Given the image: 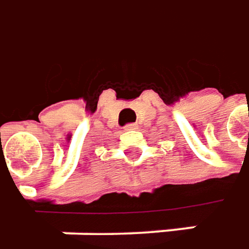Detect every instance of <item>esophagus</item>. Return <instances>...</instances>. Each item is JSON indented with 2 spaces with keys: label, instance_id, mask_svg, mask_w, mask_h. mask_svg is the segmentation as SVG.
I'll return each mask as SVG.
<instances>
[{
  "label": "esophagus",
  "instance_id": "esophagus-1",
  "mask_svg": "<svg viewBox=\"0 0 249 249\" xmlns=\"http://www.w3.org/2000/svg\"><path fill=\"white\" fill-rule=\"evenodd\" d=\"M137 126H138L137 124H128V125H125L124 129L125 131H128V129H137Z\"/></svg>",
  "mask_w": 249,
  "mask_h": 249
}]
</instances>
